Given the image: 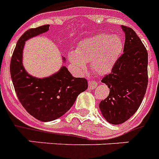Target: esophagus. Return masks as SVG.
<instances>
[{
    "instance_id": "1",
    "label": "esophagus",
    "mask_w": 159,
    "mask_h": 159,
    "mask_svg": "<svg viewBox=\"0 0 159 159\" xmlns=\"http://www.w3.org/2000/svg\"><path fill=\"white\" fill-rule=\"evenodd\" d=\"M88 85H89V89L93 90L97 87V81H89L88 82Z\"/></svg>"
}]
</instances>
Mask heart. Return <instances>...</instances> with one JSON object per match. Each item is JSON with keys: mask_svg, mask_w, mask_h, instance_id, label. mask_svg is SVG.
<instances>
[{"mask_svg": "<svg viewBox=\"0 0 159 159\" xmlns=\"http://www.w3.org/2000/svg\"><path fill=\"white\" fill-rule=\"evenodd\" d=\"M122 49L123 42L120 36L98 34L82 41L76 52H70L68 58L77 68L82 69L86 62H91L96 72L106 73L116 64Z\"/></svg>", "mask_w": 159, "mask_h": 159, "instance_id": "b5f03b06", "label": "heart"}]
</instances>
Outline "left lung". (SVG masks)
Masks as SVG:
<instances>
[{
  "mask_svg": "<svg viewBox=\"0 0 159 159\" xmlns=\"http://www.w3.org/2000/svg\"><path fill=\"white\" fill-rule=\"evenodd\" d=\"M125 34L124 53L110 74L102 82L110 93L99 105L102 116L109 123L120 125L130 118L140 106L148 86V52L136 33L122 25Z\"/></svg>",
  "mask_w": 159,
  "mask_h": 159,
  "instance_id": "obj_1",
  "label": "left lung"
}]
</instances>
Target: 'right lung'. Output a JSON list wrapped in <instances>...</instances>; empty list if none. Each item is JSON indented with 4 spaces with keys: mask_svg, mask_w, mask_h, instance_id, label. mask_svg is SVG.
Here are the masks:
<instances>
[{
    "mask_svg": "<svg viewBox=\"0 0 159 159\" xmlns=\"http://www.w3.org/2000/svg\"><path fill=\"white\" fill-rule=\"evenodd\" d=\"M49 25L25 31L19 39L11 57V76L19 101L29 114L43 122L63 116L74 104L77 96L87 89V80L74 77L65 66L50 77L37 78L26 72L22 63L25 43L45 33ZM65 62V58L62 57Z\"/></svg>",
    "mask_w": 159,
    "mask_h": 159,
    "instance_id": "1",
    "label": "right lung"
}]
</instances>
